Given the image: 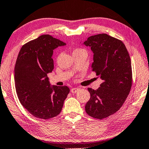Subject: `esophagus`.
I'll return each mask as SVG.
<instances>
[{"mask_svg":"<svg viewBox=\"0 0 149 149\" xmlns=\"http://www.w3.org/2000/svg\"><path fill=\"white\" fill-rule=\"evenodd\" d=\"M79 90V88H74L71 89L70 91H71V93H75L76 92H77Z\"/></svg>","mask_w":149,"mask_h":149,"instance_id":"obj_1","label":"esophagus"}]
</instances>
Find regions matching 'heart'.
Here are the masks:
<instances>
[{"mask_svg": "<svg viewBox=\"0 0 149 149\" xmlns=\"http://www.w3.org/2000/svg\"><path fill=\"white\" fill-rule=\"evenodd\" d=\"M76 50H80V49H76Z\"/></svg>", "mask_w": 149, "mask_h": 149, "instance_id": "obj_1", "label": "heart"}]
</instances>
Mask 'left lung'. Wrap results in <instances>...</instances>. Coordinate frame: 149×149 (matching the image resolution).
<instances>
[{
    "label": "left lung",
    "mask_w": 149,
    "mask_h": 149,
    "mask_svg": "<svg viewBox=\"0 0 149 149\" xmlns=\"http://www.w3.org/2000/svg\"><path fill=\"white\" fill-rule=\"evenodd\" d=\"M93 52L92 71L103 80L96 90L88 88L90 99L86 112L93 118L103 119L120 109L132 86L131 59L120 40L100 33L88 38L84 42Z\"/></svg>",
    "instance_id": "obj_1"
}]
</instances>
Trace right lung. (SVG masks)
Returning a JSON list of instances; mask_svg holds the SVG:
<instances>
[{"instance_id":"obj_1","label":"right lung","mask_w":149,"mask_h":149,"mask_svg":"<svg viewBox=\"0 0 149 149\" xmlns=\"http://www.w3.org/2000/svg\"><path fill=\"white\" fill-rule=\"evenodd\" d=\"M66 44L46 34L25 44L15 67V83L19 102L37 118L48 119L61 111L70 92L67 86L51 87L47 74L53 71V50Z\"/></svg>"}]
</instances>
